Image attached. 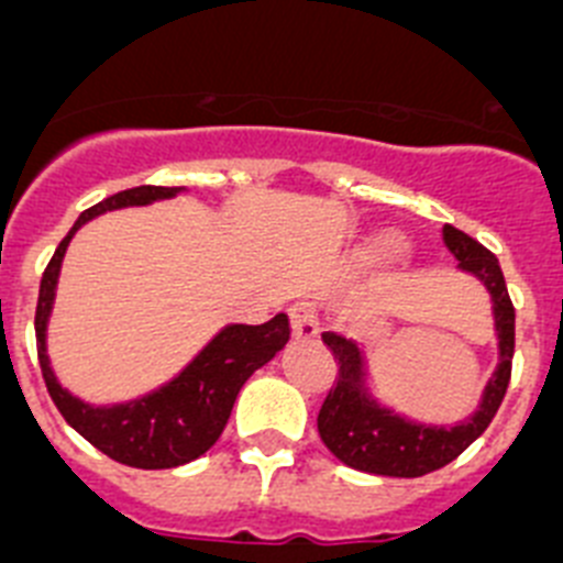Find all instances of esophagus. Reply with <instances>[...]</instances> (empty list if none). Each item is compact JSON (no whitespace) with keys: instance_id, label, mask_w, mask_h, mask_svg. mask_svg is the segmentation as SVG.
Wrapping results in <instances>:
<instances>
[{"instance_id":"1","label":"esophagus","mask_w":563,"mask_h":563,"mask_svg":"<svg viewBox=\"0 0 563 563\" xmlns=\"http://www.w3.org/2000/svg\"><path fill=\"white\" fill-rule=\"evenodd\" d=\"M291 317V333L297 342H313L319 336V319L308 302H297V306L288 311Z\"/></svg>"}]
</instances>
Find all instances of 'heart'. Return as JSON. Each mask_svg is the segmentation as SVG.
<instances>
[{
	"instance_id": "b5f03b06",
	"label": "heart",
	"mask_w": 563,
	"mask_h": 563,
	"mask_svg": "<svg viewBox=\"0 0 563 563\" xmlns=\"http://www.w3.org/2000/svg\"><path fill=\"white\" fill-rule=\"evenodd\" d=\"M401 241H395V238H382V241H373L367 250L362 252L364 261L369 263H384V261H395V257L401 255Z\"/></svg>"
}]
</instances>
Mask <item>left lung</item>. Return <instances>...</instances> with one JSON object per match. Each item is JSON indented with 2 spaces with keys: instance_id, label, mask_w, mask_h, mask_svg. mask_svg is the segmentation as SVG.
Returning <instances> with one entry per match:
<instances>
[{
  "instance_id": "obj_1",
  "label": "left lung",
  "mask_w": 563,
  "mask_h": 563,
  "mask_svg": "<svg viewBox=\"0 0 563 563\" xmlns=\"http://www.w3.org/2000/svg\"><path fill=\"white\" fill-rule=\"evenodd\" d=\"M443 241L460 261V269L477 277L488 288L490 302H494L496 339H499L496 373L485 387L479 409L471 418H465L457 427H427V423L407 420L404 415H395L367 393L364 356L356 339H344L331 331L322 333V342L331 347L336 358L339 373L325 404L319 409L317 429L333 457L356 471L382 474V477H423L429 471L443 468L488 429L508 393L516 311L499 261L479 241L452 224L443 227Z\"/></svg>"
}]
</instances>
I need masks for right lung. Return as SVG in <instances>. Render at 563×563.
<instances>
[{"mask_svg":"<svg viewBox=\"0 0 563 563\" xmlns=\"http://www.w3.org/2000/svg\"><path fill=\"white\" fill-rule=\"evenodd\" d=\"M179 190L181 187H131V190L109 196L100 205L80 212V219L60 241L53 261L44 269L38 306H35L38 364H42L44 384H47L49 398L55 401L58 412L75 432L84 434L106 457L145 471L176 468V465L190 463V460L201 457L207 449H212L224 432L232 404L246 378L257 367L272 362L291 336L286 313H277L263 325H227L174 382L143 395V398L114 404V407H92L60 387L49 367L47 322L49 311H53L55 286H58L60 261H64V252H67L73 235L100 212L174 199Z\"/></svg>","mask_w":563,"mask_h":563,"instance_id":"add662e5","label":"right lung"}]
</instances>
